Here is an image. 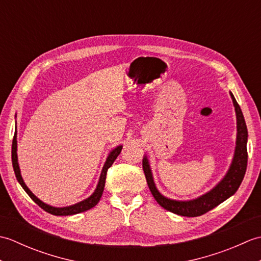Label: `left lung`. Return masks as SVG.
<instances>
[{"label":"left lung","instance_id":"obj_1","mask_svg":"<svg viewBox=\"0 0 261 261\" xmlns=\"http://www.w3.org/2000/svg\"><path fill=\"white\" fill-rule=\"evenodd\" d=\"M232 101H233L236 113H237V127H238V136H237V147L234 152V158L232 162L231 167L225 175L224 178L219 182L212 191L205 194V195L198 197L196 199L188 202H178L173 201V199L166 198L160 194L152 179L151 170L149 167V163L147 158L142 160V168L145 173L147 184L149 186L152 196L156 199L157 203L165 210L173 212L175 214L188 216V218H194V216L203 215L208 211L218 206L219 204L224 202L226 198L238 191L241 181L245 177L248 164V151H247V140H248V130L246 125L245 118H243L242 111L239 104L236 101L234 96L231 93Z\"/></svg>","mask_w":261,"mask_h":261}]
</instances>
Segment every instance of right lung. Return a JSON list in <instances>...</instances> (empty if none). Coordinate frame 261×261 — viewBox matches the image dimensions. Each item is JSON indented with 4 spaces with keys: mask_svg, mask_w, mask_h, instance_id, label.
<instances>
[{
    "mask_svg": "<svg viewBox=\"0 0 261 261\" xmlns=\"http://www.w3.org/2000/svg\"><path fill=\"white\" fill-rule=\"evenodd\" d=\"M121 150H122V146H119V147H116L114 150L111 151V153L109 154L107 162H105V165H104V167L102 169L101 177H99L97 187H96L95 192L93 193V195H91L88 198L84 199V201H82V202L77 203L75 205H71V206H67V207L49 206V205L41 202L40 199L33 195L32 192L27 187V185L24 184V181H23V179H22L21 174H20V168H19V164H18V156H16V138H15V135H14L13 141H12V165H13L15 177H16V179H18V181L20 182V185L23 187V190L27 192L28 195L31 197L32 201L35 202L36 204H38L39 206H40L43 211H46V212L50 213L53 215H73V214L85 212V211L94 207L98 203L99 198H101L103 191H104L105 179H107L108 169L111 167V166H112V164L114 163V160L116 159V157H118L120 154Z\"/></svg>",
    "mask_w": 261,
    "mask_h": 261,
    "instance_id": "obj_1",
    "label": "right lung"
}]
</instances>
